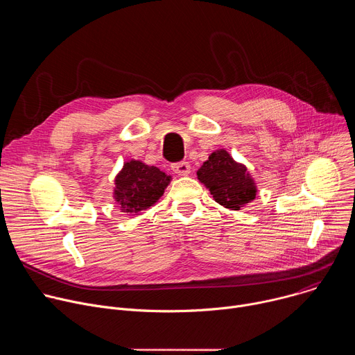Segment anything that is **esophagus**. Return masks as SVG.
I'll list each match as a JSON object with an SVG mask.
<instances>
[{"instance_id": "esophagus-1", "label": "esophagus", "mask_w": 355, "mask_h": 355, "mask_svg": "<svg viewBox=\"0 0 355 355\" xmlns=\"http://www.w3.org/2000/svg\"><path fill=\"white\" fill-rule=\"evenodd\" d=\"M171 168L175 174L178 175H188L191 173V166L188 162H178V163H173Z\"/></svg>"}]
</instances>
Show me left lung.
I'll list each match as a JSON object with an SVG mask.
<instances>
[{"instance_id":"obj_1","label":"left lung","mask_w":355,"mask_h":355,"mask_svg":"<svg viewBox=\"0 0 355 355\" xmlns=\"http://www.w3.org/2000/svg\"><path fill=\"white\" fill-rule=\"evenodd\" d=\"M196 175L218 204L229 209L237 211L256 198L257 189L247 168L236 163L223 148L214 151Z\"/></svg>"}]
</instances>
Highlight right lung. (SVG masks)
<instances>
[{"mask_svg": "<svg viewBox=\"0 0 355 355\" xmlns=\"http://www.w3.org/2000/svg\"><path fill=\"white\" fill-rule=\"evenodd\" d=\"M171 177L155 166H146L141 162H128L115 180V199L122 211L137 214L153 207Z\"/></svg>", "mask_w": 355, "mask_h": 355, "instance_id": "right-lung-1", "label": "right lung"}]
</instances>
